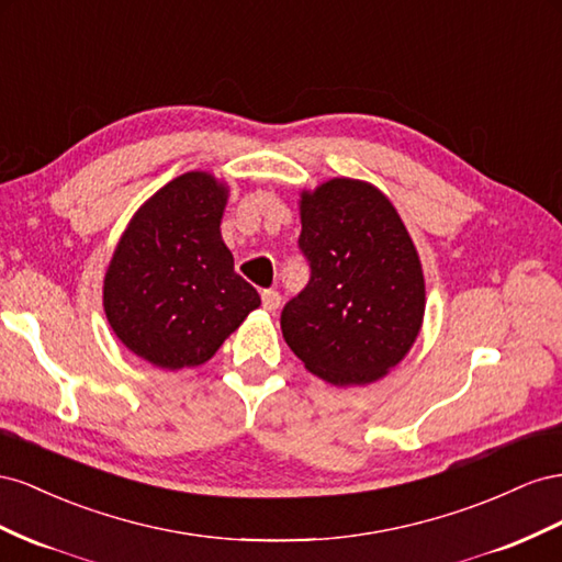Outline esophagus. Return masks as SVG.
I'll use <instances>...</instances> for the list:
<instances>
[{"mask_svg": "<svg viewBox=\"0 0 562 562\" xmlns=\"http://www.w3.org/2000/svg\"><path fill=\"white\" fill-rule=\"evenodd\" d=\"M280 294L276 292V290H263L261 292V303H263V308L268 311V313H276L278 308H280Z\"/></svg>", "mask_w": 562, "mask_h": 562, "instance_id": "1", "label": "esophagus"}]
</instances>
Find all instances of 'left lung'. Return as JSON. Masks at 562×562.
Wrapping results in <instances>:
<instances>
[{"instance_id":"left-lung-1","label":"left lung","mask_w":562,"mask_h":562,"mask_svg":"<svg viewBox=\"0 0 562 562\" xmlns=\"http://www.w3.org/2000/svg\"><path fill=\"white\" fill-rule=\"evenodd\" d=\"M299 247L311 282L280 327L303 367L331 386H367L405 360L424 325L419 251L383 192L336 176L301 190Z\"/></svg>"}]
</instances>
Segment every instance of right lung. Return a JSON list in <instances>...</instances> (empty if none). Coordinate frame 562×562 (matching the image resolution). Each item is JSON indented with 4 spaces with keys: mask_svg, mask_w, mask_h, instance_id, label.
<instances>
[{
    "mask_svg": "<svg viewBox=\"0 0 562 562\" xmlns=\"http://www.w3.org/2000/svg\"><path fill=\"white\" fill-rule=\"evenodd\" d=\"M228 195V183L210 171L176 176L138 206L112 251L105 317L134 356L159 370L212 360L261 306L221 237Z\"/></svg>",
    "mask_w": 562,
    "mask_h": 562,
    "instance_id": "right-lung-1",
    "label": "right lung"
}]
</instances>
